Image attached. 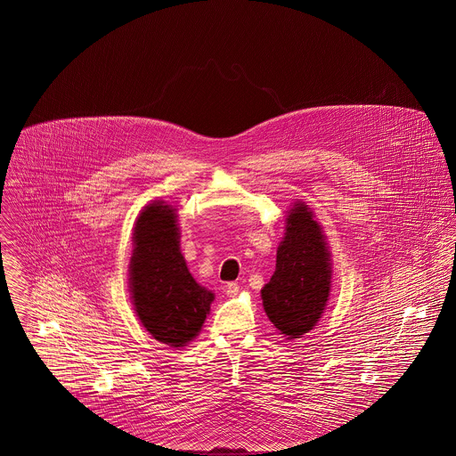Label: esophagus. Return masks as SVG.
<instances>
[{"label":"esophagus","mask_w":456,"mask_h":456,"mask_svg":"<svg viewBox=\"0 0 456 456\" xmlns=\"http://www.w3.org/2000/svg\"><path fill=\"white\" fill-rule=\"evenodd\" d=\"M225 294L229 296V297H236L239 294V285L236 282L227 283L225 285Z\"/></svg>","instance_id":"34e87169"}]
</instances>
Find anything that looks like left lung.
I'll use <instances>...</instances> for the list:
<instances>
[{"mask_svg": "<svg viewBox=\"0 0 456 456\" xmlns=\"http://www.w3.org/2000/svg\"><path fill=\"white\" fill-rule=\"evenodd\" d=\"M275 272L261 289L266 316L283 337L299 338L322 318L330 294V253L322 227L303 203L287 218Z\"/></svg>", "mask_w": 456, "mask_h": 456, "instance_id": "8db88e82", "label": "left lung"}]
</instances>
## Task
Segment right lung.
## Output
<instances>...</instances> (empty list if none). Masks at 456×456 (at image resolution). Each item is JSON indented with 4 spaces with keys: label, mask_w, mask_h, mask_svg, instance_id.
<instances>
[{
    "label": "right lung",
    "mask_w": 456,
    "mask_h": 456,
    "mask_svg": "<svg viewBox=\"0 0 456 456\" xmlns=\"http://www.w3.org/2000/svg\"><path fill=\"white\" fill-rule=\"evenodd\" d=\"M130 285L134 311L155 340L184 347L201 330L214 294L195 282L179 251L173 207L153 201L134 227Z\"/></svg>",
    "instance_id": "1"
}]
</instances>
